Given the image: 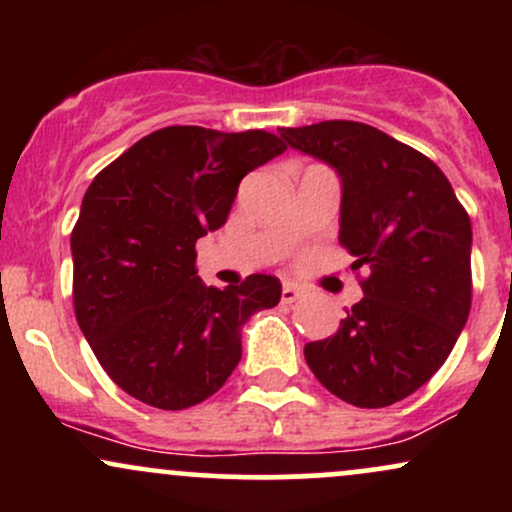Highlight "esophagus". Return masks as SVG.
<instances>
[{"label": "esophagus", "instance_id": "34e87169", "mask_svg": "<svg viewBox=\"0 0 512 512\" xmlns=\"http://www.w3.org/2000/svg\"><path fill=\"white\" fill-rule=\"evenodd\" d=\"M298 298H301V291H298L293 284H284V289H281V301H284V303H296Z\"/></svg>", "mask_w": 512, "mask_h": 512}]
</instances>
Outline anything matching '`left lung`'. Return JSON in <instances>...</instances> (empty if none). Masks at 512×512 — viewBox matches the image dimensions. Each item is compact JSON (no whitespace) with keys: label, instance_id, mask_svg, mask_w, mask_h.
<instances>
[{"label":"left lung","instance_id":"left-lung-1","mask_svg":"<svg viewBox=\"0 0 512 512\" xmlns=\"http://www.w3.org/2000/svg\"><path fill=\"white\" fill-rule=\"evenodd\" d=\"M342 178L339 243L368 267L363 298L305 361L332 395L390 407L443 366L472 308V223L431 158L351 120L281 127Z\"/></svg>","mask_w":512,"mask_h":512}]
</instances>
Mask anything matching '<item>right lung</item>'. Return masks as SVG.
Masks as SVG:
<instances>
[{
    "label": "right lung",
    "mask_w": 512,
    "mask_h": 512,
    "mask_svg": "<svg viewBox=\"0 0 512 512\" xmlns=\"http://www.w3.org/2000/svg\"><path fill=\"white\" fill-rule=\"evenodd\" d=\"M272 132L173 125L93 178L72 231L74 313L117 387L156 409L195 407L240 361V330L281 298L276 276L216 289L195 243L221 228L250 170L284 154Z\"/></svg>",
    "instance_id": "add662e5"
}]
</instances>
